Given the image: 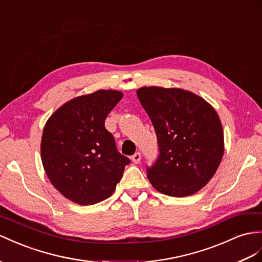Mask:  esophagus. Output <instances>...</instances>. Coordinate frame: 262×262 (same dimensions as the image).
I'll return each instance as SVG.
<instances>
[{
    "mask_svg": "<svg viewBox=\"0 0 262 262\" xmlns=\"http://www.w3.org/2000/svg\"><path fill=\"white\" fill-rule=\"evenodd\" d=\"M140 159H142V154H140L139 151H138V152H135V154H134V155L132 156L133 163H135V164H138V163L140 162Z\"/></svg>",
    "mask_w": 262,
    "mask_h": 262,
    "instance_id": "obj_1",
    "label": "esophagus"
}]
</instances>
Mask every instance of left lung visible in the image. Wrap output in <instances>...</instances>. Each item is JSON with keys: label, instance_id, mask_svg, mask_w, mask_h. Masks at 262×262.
I'll list each match as a JSON object with an SVG mask.
<instances>
[{"label": "left lung", "instance_id": "obj_1", "mask_svg": "<svg viewBox=\"0 0 262 262\" xmlns=\"http://www.w3.org/2000/svg\"><path fill=\"white\" fill-rule=\"evenodd\" d=\"M137 97L155 129L159 155L146 167L154 188L171 197L193 195L209 182L224 155L218 114L179 89L142 87Z\"/></svg>", "mask_w": 262, "mask_h": 262}]
</instances>
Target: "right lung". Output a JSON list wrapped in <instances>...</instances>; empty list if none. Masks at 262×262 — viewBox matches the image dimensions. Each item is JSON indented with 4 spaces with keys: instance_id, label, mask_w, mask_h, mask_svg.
Segmentation results:
<instances>
[{
    "instance_id": "add662e5",
    "label": "right lung",
    "mask_w": 262,
    "mask_h": 262,
    "mask_svg": "<svg viewBox=\"0 0 262 262\" xmlns=\"http://www.w3.org/2000/svg\"><path fill=\"white\" fill-rule=\"evenodd\" d=\"M123 98L97 91L64 104L45 124L41 154L46 175L64 197L87 206L112 196L130 159L122 155L105 119Z\"/></svg>"
}]
</instances>
